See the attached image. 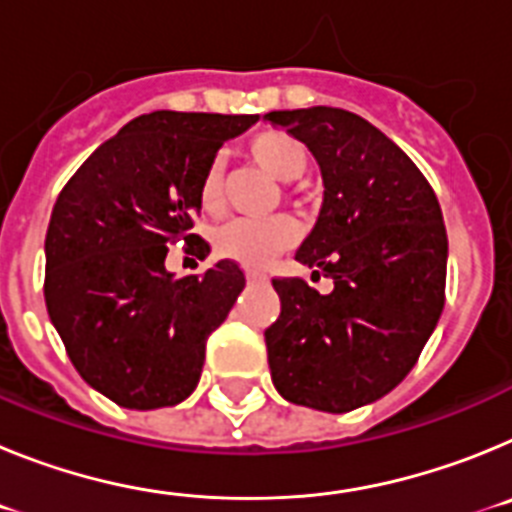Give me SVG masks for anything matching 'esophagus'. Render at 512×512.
<instances>
[{"label":"esophagus","mask_w":512,"mask_h":512,"mask_svg":"<svg viewBox=\"0 0 512 512\" xmlns=\"http://www.w3.org/2000/svg\"><path fill=\"white\" fill-rule=\"evenodd\" d=\"M246 279H248V282H264V274H256V271H248V274H246Z\"/></svg>","instance_id":"34e87169"}]
</instances>
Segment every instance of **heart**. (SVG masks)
Listing matches in <instances>:
<instances>
[{
    "instance_id": "1",
    "label": "heart",
    "mask_w": 512,
    "mask_h": 512,
    "mask_svg": "<svg viewBox=\"0 0 512 512\" xmlns=\"http://www.w3.org/2000/svg\"><path fill=\"white\" fill-rule=\"evenodd\" d=\"M246 153L253 164L261 166L279 182H295L307 171L310 153L305 143L282 130H261L251 135ZM197 200L202 212L217 215L225 205V171L220 161H210L202 171ZM297 241V225L292 217H269V220H230L212 233V248L223 259L238 261L246 269H264L277 253L287 251Z\"/></svg>"
}]
</instances>
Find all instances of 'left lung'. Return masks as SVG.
<instances>
[{"mask_svg":"<svg viewBox=\"0 0 512 512\" xmlns=\"http://www.w3.org/2000/svg\"><path fill=\"white\" fill-rule=\"evenodd\" d=\"M323 174V207L295 259L333 279H274L282 312L266 328L284 400L348 413L392 392L443 310L446 225L431 184L382 130L338 107L269 112Z\"/></svg>","mask_w":512,"mask_h":512,"instance_id":"1","label":"left lung"}]
</instances>
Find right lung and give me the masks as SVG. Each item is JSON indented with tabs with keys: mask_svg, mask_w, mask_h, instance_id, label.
Here are the masks:
<instances>
[{
	"mask_svg": "<svg viewBox=\"0 0 512 512\" xmlns=\"http://www.w3.org/2000/svg\"><path fill=\"white\" fill-rule=\"evenodd\" d=\"M259 115L158 110L128 122L79 166L45 233V305L76 372L120 408L179 405L207 336L246 287L233 261L176 279L169 243L189 233L202 171Z\"/></svg>",
	"mask_w": 512,
	"mask_h": 512,
	"instance_id": "obj_1",
	"label": "right lung"
}]
</instances>
